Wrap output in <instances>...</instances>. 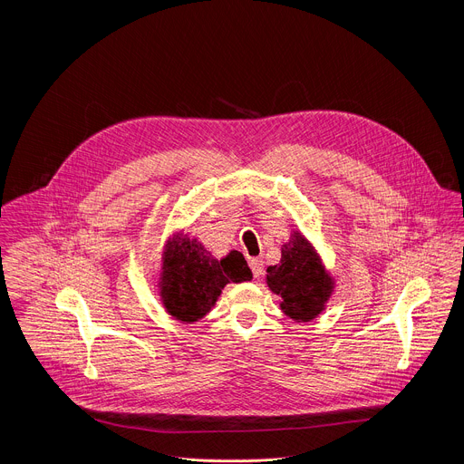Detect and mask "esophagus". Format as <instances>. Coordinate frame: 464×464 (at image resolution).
<instances>
[{
	"label": "esophagus",
	"instance_id": "1",
	"mask_svg": "<svg viewBox=\"0 0 464 464\" xmlns=\"http://www.w3.org/2000/svg\"><path fill=\"white\" fill-rule=\"evenodd\" d=\"M249 267H251L255 278H260L264 275V266H262L260 258H249Z\"/></svg>",
	"mask_w": 464,
	"mask_h": 464
}]
</instances>
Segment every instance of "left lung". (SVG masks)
Returning <instances> with one entry per match:
<instances>
[{
    "label": "left lung",
    "instance_id": "obj_1",
    "mask_svg": "<svg viewBox=\"0 0 464 464\" xmlns=\"http://www.w3.org/2000/svg\"><path fill=\"white\" fill-rule=\"evenodd\" d=\"M267 285L280 296L282 312L296 321L315 319L334 291V280L326 273L317 251L298 231L282 246L280 264L267 267Z\"/></svg>",
    "mask_w": 464,
    "mask_h": 464
}]
</instances>
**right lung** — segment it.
Returning a JSON list of instances; mask_svg holds the SVG:
<instances>
[{
  "mask_svg": "<svg viewBox=\"0 0 464 464\" xmlns=\"http://www.w3.org/2000/svg\"><path fill=\"white\" fill-rule=\"evenodd\" d=\"M244 280H251V269L238 251L217 260L188 235L175 237L166 246L160 296L168 314L177 321L197 323L211 312L226 284Z\"/></svg>",
  "mask_w": 464,
  "mask_h": 464,
  "instance_id": "obj_1",
  "label": "right lung"
}]
</instances>
